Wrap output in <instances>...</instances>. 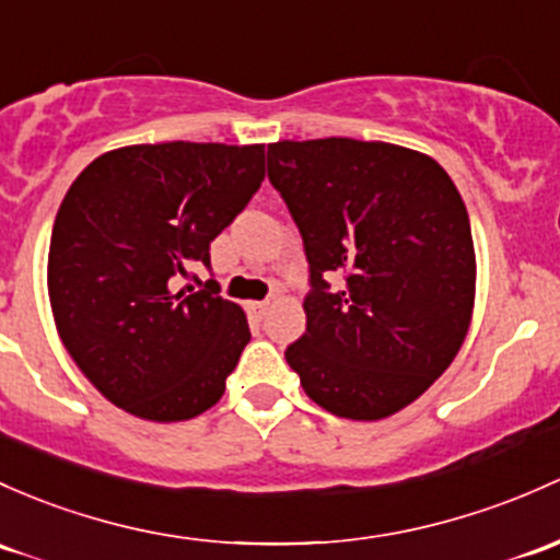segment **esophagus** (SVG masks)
Masks as SVG:
<instances>
[{"label":"esophagus","instance_id":"34e87169","mask_svg":"<svg viewBox=\"0 0 560 560\" xmlns=\"http://www.w3.org/2000/svg\"><path fill=\"white\" fill-rule=\"evenodd\" d=\"M268 305H270L268 300H257V303H249V311L257 316V319H262L265 311H268Z\"/></svg>","mask_w":560,"mask_h":560}]
</instances>
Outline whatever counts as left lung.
Instances as JSON below:
<instances>
[{
	"mask_svg": "<svg viewBox=\"0 0 560 560\" xmlns=\"http://www.w3.org/2000/svg\"><path fill=\"white\" fill-rule=\"evenodd\" d=\"M268 179L311 273L287 362L340 419L397 413L448 370L472 322L475 246L456 185L423 152L340 137L268 144Z\"/></svg>",
	"mask_w": 560,
	"mask_h": 560,
	"instance_id": "left-lung-1",
	"label": "left lung"
}]
</instances>
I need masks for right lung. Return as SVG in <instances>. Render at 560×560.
<instances>
[{"instance_id": "1", "label": "right lung", "mask_w": 560, "mask_h": 560, "mask_svg": "<svg viewBox=\"0 0 560 560\" xmlns=\"http://www.w3.org/2000/svg\"><path fill=\"white\" fill-rule=\"evenodd\" d=\"M262 179L265 144L166 141L104 152L72 182L47 292L61 343L112 405L172 423L220 402L252 338L246 314L217 281L176 284L209 268V244Z\"/></svg>"}]
</instances>
